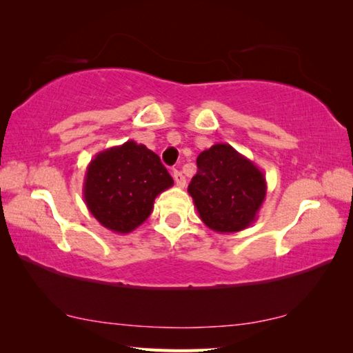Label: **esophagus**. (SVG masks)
I'll return each mask as SVG.
<instances>
[{"label":"esophagus","mask_w":353,"mask_h":353,"mask_svg":"<svg viewBox=\"0 0 353 353\" xmlns=\"http://www.w3.org/2000/svg\"><path fill=\"white\" fill-rule=\"evenodd\" d=\"M172 179H174V182H176V185L179 186V188H183V186L186 185V179H185V176L182 174L181 171H177V170L172 171Z\"/></svg>","instance_id":"1"}]
</instances>
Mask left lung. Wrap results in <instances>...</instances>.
<instances>
[{"label":"left lung","instance_id":"1","mask_svg":"<svg viewBox=\"0 0 353 353\" xmlns=\"http://www.w3.org/2000/svg\"><path fill=\"white\" fill-rule=\"evenodd\" d=\"M188 192L209 229L236 234L258 219L267 182L254 162L220 142L197 156V174Z\"/></svg>","mask_w":353,"mask_h":353}]
</instances>
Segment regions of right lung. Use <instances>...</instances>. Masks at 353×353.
Segmentation results:
<instances>
[{
    "label": "right lung",
    "mask_w": 353,
    "mask_h": 353,
    "mask_svg": "<svg viewBox=\"0 0 353 353\" xmlns=\"http://www.w3.org/2000/svg\"><path fill=\"white\" fill-rule=\"evenodd\" d=\"M172 185L159 156L130 139L103 150L89 162L83 199L103 228L130 234L152 214L154 199Z\"/></svg>",
    "instance_id": "right-lung-1"
}]
</instances>
